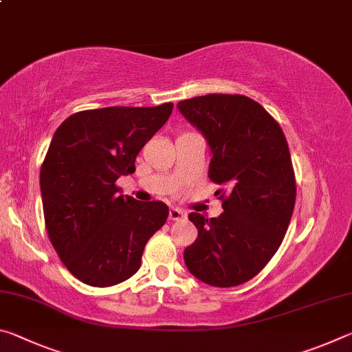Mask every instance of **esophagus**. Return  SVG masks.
<instances>
[{"instance_id": "1", "label": "esophagus", "mask_w": 352, "mask_h": 352, "mask_svg": "<svg viewBox=\"0 0 352 352\" xmlns=\"http://www.w3.org/2000/svg\"><path fill=\"white\" fill-rule=\"evenodd\" d=\"M184 217H186V212L178 210V208H170V211H169V219L170 220H182Z\"/></svg>"}]
</instances>
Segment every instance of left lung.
I'll return each mask as SVG.
<instances>
[{"instance_id": "left-lung-1", "label": "left lung", "mask_w": 352, "mask_h": 352, "mask_svg": "<svg viewBox=\"0 0 352 352\" xmlns=\"http://www.w3.org/2000/svg\"><path fill=\"white\" fill-rule=\"evenodd\" d=\"M208 141V177L223 212H190L199 230L184 248L192 275L214 287L250 281L269 264L289 228L296 199L295 172L284 132L264 107L242 94H206L178 102Z\"/></svg>"}]
</instances>
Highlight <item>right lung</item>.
Instances as JSON below:
<instances>
[{"mask_svg": "<svg viewBox=\"0 0 352 352\" xmlns=\"http://www.w3.org/2000/svg\"><path fill=\"white\" fill-rule=\"evenodd\" d=\"M174 104L105 107L58 126L40 170L45 225L65 267L93 287L140 270L147 241L169 216L163 201L119 195L116 180L135 172L136 155L168 121Z\"/></svg>", "mask_w": 352, "mask_h": 352, "instance_id": "obj_1", "label": "right lung"}]
</instances>
